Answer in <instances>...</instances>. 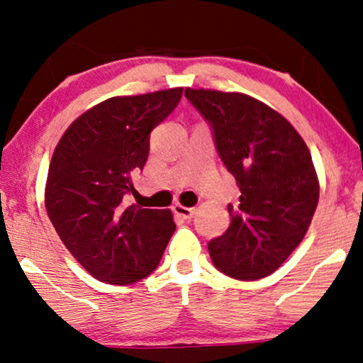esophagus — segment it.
<instances>
[{"instance_id":"34e87169","label":"esophagus","mask_w":363,"mask_h":363,"mask_svg":"<svg viewBox=\"0 0 363 363\" xmlns=\"http://www.w3.org/2000/svg\"><path fill=\"white\" fill-rule=\"evenodd\" d=\"M173 211H175L180 218H183V220H191L193 215H195V208L182 206L180 203H177V205L173 206Z\"/></svg>"}]
</instances>
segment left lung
Segmentation results:
<instances>
[{"label":"left lung","mask_w":363,"mask_h":363,"mask_svg":"<svg viewBox=\"0 0 363 363\" xmlns=\"http://www.w3.org/2000/svg\"><path fill=\"white\" fill-rule=\"evenodd\" d=\"M185 97L211 125L241 191L240 205H228L230 228L208 242L213 264L241 281L269 276L301 245L319 203L309 148L279 112L246 94L188 87Z\"/></svg>","instance_id":"1"}]
</instances>
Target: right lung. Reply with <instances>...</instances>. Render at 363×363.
<instances>
[{
    "label": "right lung",
    "instance_id": "add662e5",
    "mask_svg": "<svg viewBox=\"0 0 363 363\" xmlns=\"http://www.w3.org/2000/svg\"><path fill=\"white\" fill-rule=\"evenodd\" d=\"M182 87L111 97L74 121L49 163L44 205L69 252L96 279L127 286L160 262L175 231L170 210L127 206L130 173L143 168L150 132Z\"/></svg>",
    "mask_w": 363,
    "mask_h": 363
}]
</instances>
